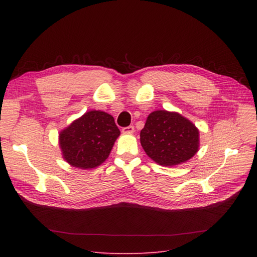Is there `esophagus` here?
Returning <instances> with one entry per match:
<instances>
[{
	"label": "esophagus",
	"mask_w": 257,
	"mask_h": 257,
	"mask_svg": "<svg viewBox=\"0 0 257 257\" xmlns=\"http://www.w3.org/2000/svg\"><path fill=\"white\" fill-rule=\"evenodd\" d=\"M134 132V126L133 125H128L126 127L122 128V133L124 134H132Z\"/></svg>",
	"instance_id": "obj_1"
}]
</instances>
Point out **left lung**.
Segmentation results:
<instances>
[{
	"instance_id": "obj_1",
	"label": "left lung",
	"mask_w": 257,
	"mask_h": 257,
	"mask_svg": "<svg viewBox=\"0 0 257 257\" xmlns=\"http://www.w3.org/2000/svg\"><path fill=\"white\" fill-rule=\"evenodd\" d=\"M141 144L149 158L162 166H175L198 151L199 132L177 112L157 110L147 118L141 131Z\"/></svg>"
}]
</instances>
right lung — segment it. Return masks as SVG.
Wrapping results in <instances>:
<instances>
[{
    "instance_id": "obj_1",
    "label": "right lung",
    "mask_w": 257,
    "mask_h": 257,
    "mask_svg": "<svg viewBox=\"0 0 257 257\" xmlns=\"http://www.w3.org/2000/svg\"><path fill=\"white\" fill-rule=\"evenodd\" d=\"M119 135L112 115L91 110L61 132L60 147L72 166L91 169L105 162Z\"/></svg>"
}]
</instances>
